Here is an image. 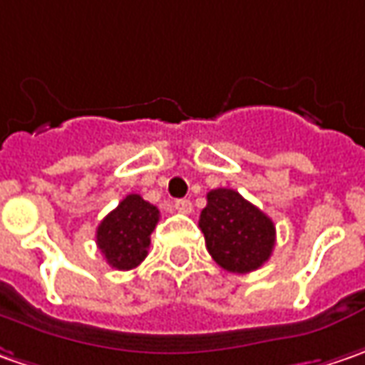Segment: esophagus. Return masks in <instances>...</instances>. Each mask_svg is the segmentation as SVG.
Instances as JSON below:
<instances>
[{
	"label": "esophagus",
	"instance_id": "esophagus-1",
	"mask_svg": "<svg viewBox=\"0 0 365 365\" xmlns=\"http://www.w3.org/2000/svg\"><path fill=\"white\" fill-rule=\"evenodd\" d=\"M175 210L182 214H190L194 210V206H192V202L190 200H175Z\"/></svg>",
	"mask_w": 365,
	"mask_h": 365
}]
</instances>
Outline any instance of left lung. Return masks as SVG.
<instances>
[{
	"mask_svg": "<svg viewBox=\"0 0 365 365\" xmlns=\"http://www.w3.org/2000/svg\"><path fill=\"white\" fill-rule=\"evenodd\" d=\"M206 200L198 225L214 262L232 274L259 269L276 245L272 218L229 187L208 192Z\"/></svg>",
	"mask_w": 365,
	"mask_h": 365,
	"instance_id": "1",
	"label": "left lung"
}]
</instances>
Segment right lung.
I'll return each instance as SVG.
<instances>
[{"mask_svg": "<svg viewBox=\"0 0 365 365\" xmlns=\"http://www.w3.org/2000/svg\"><path fill=\"white\" fill-rule=\"evenodd\" d=\"M159 222L157 206L138 194H128L96 230L103 259L116 269H133L149 253L151 232Z\"/></svg>", "mask_w": 365, "mask_h": 365, "instance_id": "add662e5", "label": "right lung"}]
</instances>
